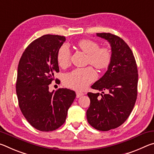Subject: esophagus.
Segmentation results:
<instances>
[{"instance_id":"obj_1","label":"esophagus","mask_w":154,"mask_h":154,"mask_svg":"<svg viewBox=\"0 0 154 154\" xmlns=\"http://www.w3.org/2000/svg\"><path fill=\"white\" fill-rule=\"evenodd\" d=\"M84 94L82 92H79V91H77L76 92V95H77V98H79L81 96H83Z\"/></svg>"}]
</instances>
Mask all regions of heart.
Instances as JSON below:
<instances>
[{
  "label": "heart",
  "instance_id": "obj_1",
  "mask_svg": "<svg viewBox=\"0 0 154 154\" xmlns=\"http://www.w3.org/2000/svg\"><path fill=\"white\" fill-rule=\"evenodd\" d=\"M79 48L88 54V62L98 69L107 67L111 60V52L108 48H100L94 41L83 39L78 43ZM71 53L66 44L62 45L57 53V61L60 66L66 67L71 62ZM97 77L95 70L91 66L77 68L64 75L63 82L65 85L77 90H83Z\"/></svg>",
  "mask_w": 154,
  "mask_h": 154
}]
</instances>
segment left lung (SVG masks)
Returning a JSON list of instances; mask_svg holds the SVG:
<instances>
[{"instance_id":"obj_1","label":"left lung","mask_w":154,"mask_h":154,"mask_svg":"<svg viewBox=\"0 0 154 154\" xmlns=\"http://www.w3.org/2000/svg\"><path fill=\"white\" fill-rule=\"evenodd\" d=\"M96 35L110 44L111 60L105 75L91 86L102 91V97H99L100 93H88L90 105L86 116L93 128L108 131L121 126L133 109L137 97L138 70L133 53L122 38L111 33Z\"/></svg>"}]
</instances>
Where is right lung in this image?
<instances>
[{
  "label": "right lung",
  "instance_id": "right-lung-1",
  "mask_svg": "<svg viewBox=\"0 0 154 154\" xmlns=\"http://www.w3.org/2000/svg\"><path fill=\"white\" fill-rule=\"evenodd\" d=\"M65 41L64 36L51 35L36 38L26 48L18 64L19 106L29 124L40 131H53L60 127L76 97L73 90L66 88L49 91L54 73L59 72L57 53Z\"/></svg>",
  "mask_w": 154,
  "mask_h": 154
}]
</instances>
